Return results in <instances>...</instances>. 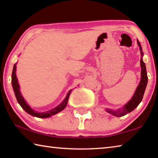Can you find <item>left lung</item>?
I'll use <instances>...</instances> for the list:
<instances>
[{
    "instance_id": "8db88e82",
    "label": "left lung",
    "mask_w": 158,
    "mask_h": 158,
    "mask_svg": "<svg viewBox=\"0 0 158 158\" xmlns=\"http://www.w3.org/2000/svg\"><path fill=\"white\" fill-rule=\"evenodd\" d=\"M137 44L139 45V49H140L141 55V58L140 60L141 68V81H140L139 84L138 85L137 90H136L135 94L133 95L132 100H130V102H128L126 105L123 107L122 109H118V110L117 111L110 110V109H106V111L109 112V114H111L112 115H114L115 116L121 117L123 116H125V115H126L127 114L133 111L134 109L139 105V103L141 102V100H142L144 92H145L147 82H148V76H147L145 63H144L142 59V57L143 55L142 48H141L140 42H139V40H137Z\"/></svg>"
}]
</instances>
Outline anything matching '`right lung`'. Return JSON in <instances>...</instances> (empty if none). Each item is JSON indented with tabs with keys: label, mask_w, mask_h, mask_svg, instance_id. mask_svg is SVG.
<instances>
[{
	"label": "right lung",
	"mask_w": 158,
	"mask_h": 158,
	"mask_svg": "<svg viewBox=\"0 0 158 158\" xmlns=\"http://www.w3.org/2000/svg\"><path fill=\"white\" fill-rule=\"evenodd\" d=\"M16 64L17 63H15L14 65V68H13V70L12 73V87H13V89H14L16 98H17L19 104L21 107L24 109L28 114H31V116L38 117V118H48L53 116V115H55L56 114L61 111L65 108L67 104H68L69 95H70L71 93V90H69L63 102L58 106H56V108L52 109V110L48 111H44V112H37V111H35L33 109H32L30 106H28V105L25 101L24 99H23V98L22 97V95H21V93L19 91V85L18 84L17 78V77H16Z\"/></svg>",
	"instance_id": "obj_1"
}]
</instances>
